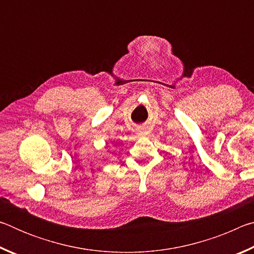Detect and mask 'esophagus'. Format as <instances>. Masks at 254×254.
Listing matches in <instances>:
<instances>
[{
  "label": "esophagus",
  "instance_id": "1",
  "mask_svg": "<svg viewBox=\"0 0 254 254\" xmlns=\"http://www.w3.org/2000/svg\"><path fill=\"white\" fill-rule=\"evenodd\" d=\"M144 128L143 127H137L136 128V134L137 135H144Z\"/></svg>",
  "mask_w": 254,
  "mask_h": 254
}]
</instances>
